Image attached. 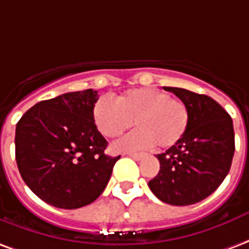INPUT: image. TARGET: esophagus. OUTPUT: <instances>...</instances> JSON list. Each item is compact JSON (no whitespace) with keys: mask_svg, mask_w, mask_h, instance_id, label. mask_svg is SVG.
<instances>
[{"mask_svg":"<svg viewBox=\"0 0 249 249\" xmlns=\"http://www.w3.org/2000/svg\"><path fill=\"white\" fill-rule=\"evenodd\" d=\"M127 155H128V157L134 158L135 160H139L141 158L144 157V154H142V152H127Z\"/></svg>","mask_w":249,"mask_h":249,"instance_id":"34e87169","label":"esophagus"}]
</instances>
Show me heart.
Here are the masks:
<instances>
[{"label": "heart", "instance_id": "obj_1", "mask_svg": "<svg viewBox=\"0 0 249 249\" xmlns=\"http://www.w3.org/2000/svg\"><path fill=\"white\" fill-rule=\"evenodd\" d=\"M94 123L106 138H118L132 123L135 131L115 144L117 150L162 148L177 144L186 134L190 110L183 101L158 89H134L115 99H99L92 108Z\"/></svg>", "mask_w": 249, "mask_h": 249}]
</instances>
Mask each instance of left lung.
I'll return each instance as SVG.
<instances>
[{
  "label": "left lung",
  "instance_id": "obj_1",
  "mask_svg": "<svg viewBox=\"0 0 249 249\" xmlns=\"http://www.w3.org/2000/svg\"><path fill=\"white\" fill-rule=\"evenodd\" d=\"M190 110L183 138L158 154L160 170L148 182L150 190L171 206L199 203L220 186L231 168L235 132L230 114L212 98L179 87H164Z\"/></svg>",
  "mask_w": 249,
  "mask_h": 249
}]
</instances>
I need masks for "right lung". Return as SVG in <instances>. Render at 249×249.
I'll return each mask as SVG.
<instances>
[{
	"mask_svg": "<svg viewBox=\"0 0 249 249\" xmlns=\"http://www.w3.org/2000/svg\"><path fill=\"white\" fill-rule=\"evenodd\" d=\"M92 89L34 105L16 127V160L23 182L50 206L75 210L99 197L121 157L105 154Z\"/></svg>",
	"mask_w": 249,
	"mask_h": 249,
	"instance_id": "add662e5",
	"label": "right lung"
}]
</instances>
